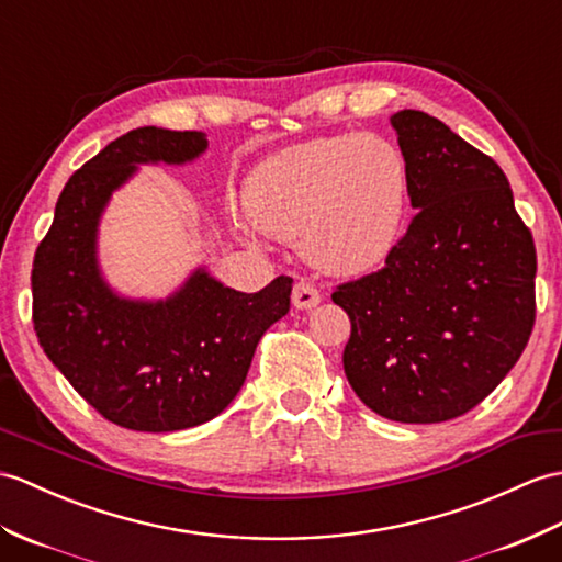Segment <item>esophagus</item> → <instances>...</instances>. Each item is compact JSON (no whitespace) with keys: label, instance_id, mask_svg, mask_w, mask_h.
<instances>
[{"label":"esophagus","instance_id":"obj_1","mask_svg":"<svg viewBox=\"0 0 562 562\" xmlns=\"http://www.w3.org/2000/svg\"><path fill=\"white\" fill-rule=\"evenodd\" d=\"M292 304H294V308H299V311H306V308L318 306V304H321V292L316 290V286L304 282V280L296 282V284L292 286Z\"/></svg>","mask_w":562,"mask_h":562}]
</instances>
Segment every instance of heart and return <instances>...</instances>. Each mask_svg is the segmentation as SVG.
<instances>
[{
  "label": "heart",
  "mask_w": 562,
  "mask_h": 562,
  "mask_svg": "<svg viewBox=\"0 0 562 562\" xmlns=\"http://www.w3.org/2000/svg\"><path fill=\"white\" fill-rule=\"evenodd\" d=\"M409 199V167L378 134L323 136L286 146L246 179L254 227L299 239L311 266L330 276L367 272L395 249Z\"/></svg>",
  "instance_id": "heart-1"
}]
</instances>
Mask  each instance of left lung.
Masks as SVG:
<instances>
[{
    "mask_svg": "<svg viewBox=\"0 0 562 562\" xmlns=\"http://www.w3.org/2000/svg\"><path fill=\"white\" fill-rule=\"evenodd\" d=\"M390 124L416 215L381 270L333 292L351 321L342 363L375 414L440 424L488 397L525 351L537 249L493 158L419 110Z\"/></svg>",
    "mask_w": 562,
    "mask_h": 562,
    "instance_id": "left-lung-1",
    "label": "left lung"
}]
</instances>
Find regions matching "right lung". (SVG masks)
Listing matches in <instances>:
<instances>
[{
    "label": "right lung",
    "mask_w": 562,
    "mask_h": 562,
    "mask_svg": "<svg viewBox=\"0 0 562 562\" xmlns=\"http://www.w3.org/2000/svg\"><path fill=\"white\" fill-rule=\"evenodd\" d=\"M201 132L140 126L76 169L33 260V325L49 361L104 419L148 434L215 419L237 397L260 337L290 311L292 278L256 294L199 268L165 302L116 294L98 266V225L138 165H184Z\"/></svg>",
    "instance_id": "add662e5"
}]
</instances>
